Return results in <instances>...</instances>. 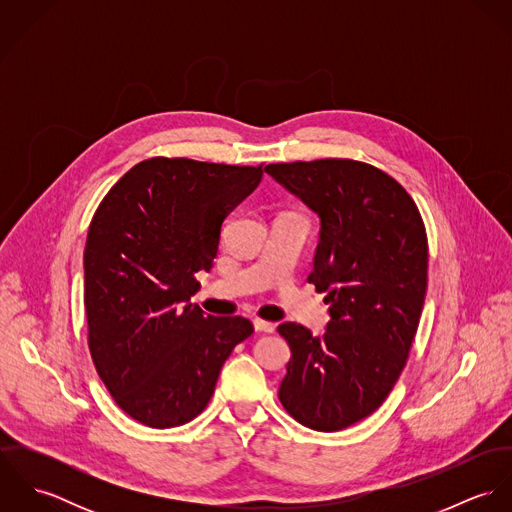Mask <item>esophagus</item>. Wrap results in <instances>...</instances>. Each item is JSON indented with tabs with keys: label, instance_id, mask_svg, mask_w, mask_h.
<instances>
[{
	"label": "esophagus",
	"instance_id": "esophagus-1",
	"mask_svg": "<svg viewBox=\"0 0 512 512\" xmlns=\"http://www.w3.org/2000/svg\"><path fill=\"white\" fill-rule=\"evenodd\" d=\"M252 325H254V329L256 331H260V333H274V329H276V325L274 323H270V321H264V319H252Z\"/></svg>",
	"mask_w": 512,
	"mask_h": 512
}]
</instances>
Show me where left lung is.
I'll return each mask as SVG.
<instances>
[{"instance_id":"1","label":"left lung","mask_w":512,"mask_h":512,"mask_svg":"<svg viewBox=\"0 0 512 512\" xmlns=\"http://www.w3.org/2000/svg\"><path fill=\"white\" fill-rule=\"evenodd\" d=\"M264 171L319 217L307 280L327 293L331 317L323 337L299 323L278 327L292 351L278 396L303 426L337 432L372 414L406 365L428 288L426 228L404 187L368 163Z\"/></svg>"}]
</instances>
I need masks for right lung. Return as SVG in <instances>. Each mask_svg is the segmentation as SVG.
Segmentation results:
<instances>
[{
  "instance_id": "1",
  "label": "right lung",
  "mask_w": 512,
  "mask_h": 512,
  "mask_svg": "<svg viewBox=\"0 0 512 512\" xmlns=\"http://www.w3.org/2000/svg\"><path fill=\"white\" fill-rule=\"evenodd\" d=\"M262 167L153 157L104 197L84 248V307L94 366L116 404L149 428L191 422L220 368L252 335L244 317L191 303L213 268L224 219Z\"/></svg>"
}]
</instances>
